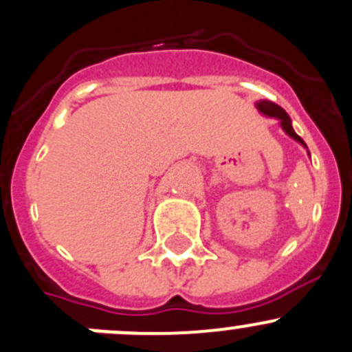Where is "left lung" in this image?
<instances>
[{"instance_id":"1","label":"left lung","mask_w":352,"mask_h":352,"mask_svg":"<svg viewBox=\"0 0 352 352\" xmlns=\"http://www.w3.org/2000/svg\"><path fill=\"white\" fill-rule=\"evenodd\" d=\"M256 108H258V111L261 115H265V117H270V118H277L278 122H280V127L282 131L285 132V134L289 135V138H292L294 141H298L299 144L305 146V149H308V146H306V142L302 141L301 138H299L298 134H296V131L292 129V120L291 117H289L287 113H285L284 108H280L278 104L272 103V101H267V100H261L256 103ZM309 155V151H308Z\"/></svg>"}]
</instances>
